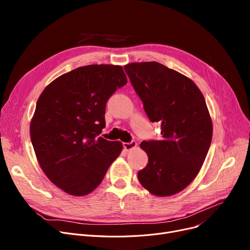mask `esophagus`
<instances>
[{
    "label": "esophagus",
    "mask_w": 250,
    "mask_h": 250,
    "mask_svg": "<svg viewBox=\"0 0 250 250\" xmlns=\"http://www.w3.org/2000/svg\"><path fill=\"white\" fill-rule=\"evenodd\" d=\"M124 147H125V149L126 151L132 150V149L137 147V142L135 140H132V141L128 142V143H124Z\"/></svg>",
    "instance_id": "1"
}]
</instances>
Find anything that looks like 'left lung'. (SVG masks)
I'll list each match as a JSON object with an SVG mask.
<instances>
[{
  "instance_id": "8db88e82",
  "label": "left lung",
  "mask_w": 250,
  "mask_h": 250,
  "mask_svg": "<svg viewBox=\"0 0 250 250\" xmlns=\"http://www.w3.org/2000/svg\"><path fill=\"white\" fill-rule=\"evenodd\" d=\"M149 120L161 124L162 139L143 141L149 163L138 172L151 193L168 196L198 175L213 136L206 100L190 79L157 62L125 65Z\"/></svg>"
}]
</instances>
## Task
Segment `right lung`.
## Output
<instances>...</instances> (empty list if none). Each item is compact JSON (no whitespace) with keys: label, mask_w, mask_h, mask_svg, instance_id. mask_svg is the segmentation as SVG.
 I'll return each instance as SVG.
<instances>
[{"label":"right lung","mask_w":250,"mask_h":250,"mask_svg":"<svg viewBox=\"0 0 250 250\" xmlns=\"http://www.w3.org/2000/svg\"><path fill=\"white\" fill-rule=\"evenodd\" d=\"M126 82L121 65L90 64L60 76L39 96L32 145L45 175L67 193L93 191L121 154V142L99 135L107 100Z\"/></svg>","instance_id":"right-lung-1"}]
</instances>
